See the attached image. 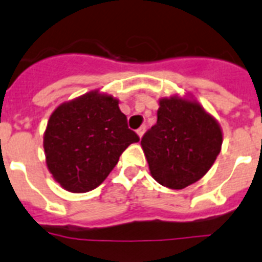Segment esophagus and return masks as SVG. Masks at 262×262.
<instances>
[{"instance_id":"34e87169","label":"esophagus","mask_w":262,"mask_h":262,"mask_svg":"<svg viewBox=\"0 0 262 262\" xmlns=\"http://www.w3.org/2000/svg\"><path fill=\"white\" fill-rule=\"evenodd\" d=\"M144 131H145V127L144 126L136 129V134H138V135H139V138H142V136L144 135Z\"/></svg>"}]
</instances>
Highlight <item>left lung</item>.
Segmentation results:
<instances>
[{
	"mask_svg": "<svg viewBox=\"0 0 262 262\" xmlns=\"http://www.w3.org/2000/svg\"><path fill=\"white\" fill-rule=\"evenodd\" d=\"M157 122L142 138L152 177L169 189H184L209 172L221 152L219 123L195 101H159Z\"/></svg>",
	"mask_w": 262,
	"mask_h": 262,
	"instance_id": "8db88e82",
	"label": "left lung"
}]
</instances>
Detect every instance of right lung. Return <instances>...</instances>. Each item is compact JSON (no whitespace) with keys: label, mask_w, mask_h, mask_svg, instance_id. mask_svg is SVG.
I'll return each mask as SVG.
<instances>
[{"label":"right lung","mask_w":262,"mask_h":262,"mask_svg":"<svg viewBox=\"0 0 262 262\" xmlns=\"http://www.w3.org/2000/svg\"><path fill=\"white\" fill-rule=\"evenodd\" d=\"M117 98L89 92L53 111L43 147L48 170L66 190L96 189L139 136L127 126Z\"/></svg>","instance_id":"1"}]
</instances>
